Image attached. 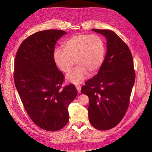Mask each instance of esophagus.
<instances>
[{
	"label": "esophagus",
	"instance_id": "1",
	"mask_svg": "<svg viewBox=\"0 0 152 152\" xmlns=\"http://www.w3.org/2000/svg\"><path fill=\"white\" fill-rule=\"evenodd\" d=\"M75 87H76V89H77V91H78V93H80L81 86H80V85H76V86H75Z\"/></svg>",
	"mask_w": 152,
	"mask_h": 152
}]
</instances>
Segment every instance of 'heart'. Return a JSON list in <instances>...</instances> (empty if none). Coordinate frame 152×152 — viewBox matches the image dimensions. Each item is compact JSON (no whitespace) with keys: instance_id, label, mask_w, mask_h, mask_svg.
<instances>
[{"instance_id":"heart-1","label":"heart","mask_w":152,"mask_h":152,"mask_svg":"<svg viewBox=\"0 0 152 152\" xmlns=\"http://www.w3.org/2000/svg\"><path fill=\"white\" fill-rule=\"evenodd\" d=\"M63 49L54 50L53 58L59 70L70 72L75 63L76 68L66 76V80L79 84L90 75H94L102 67L105 56V44L98 35L76 34L66 39Z\"/></svg>"}]
</instances>
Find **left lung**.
I'll return each mask as SVG.
<instances>
[{
  "label": "left lung",
  "mask_w": 152,
  "mask_h": 152,
  "mask_svg": "<svg viewBox=\"0 0 152 152\" xmlns=\"http://www.w3.org/2000/svg\"><path fill=\"white\" fill-rule=\"evenodd\" d=\"M107 39V53L97 74L82 86L89 97V119L98 130L116 126L125 115L135 82L133 59L126 44L110 30L92 29Z\"/></svg>",
  "instance_id": "1"
}]
</instances>
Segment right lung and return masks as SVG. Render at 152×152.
I'll list each match as a JSON object with an SVG mask.
<instances>
[{
  "mask_svg": "<svg viewBox=\"0 0 152 152\" xmlns=\"http://www.w3.org/2000/svg\"><path fill=\"white\" fill-rule=\"evenodd\" d=\"M61 30L36 32L21 43L15 61L14 79L27 113L37 126L56 131L69 121L68 108L77 96L74 85L61 89L64 80L53 58Z\"/></svg>",
  "mask_w": 152,
  "mask_h": 152,
  "instance_id": "add662e5",
  "label": "right lung"
}]
</instances>
